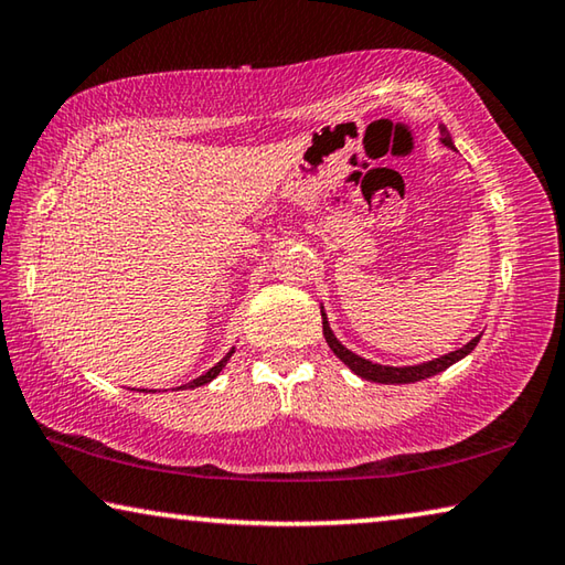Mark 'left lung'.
<instances>
[{
    "instance_id": "8db88e82",
    "label": "left lung",
    "mask_w": 565,
    "mask_h": 565,
    "mask_svg": "<svg viewBox=\"0 0 565 565\" xmlns=\"http://www.w3.org/2000/svg\"><path fill=\"white\" fill-rule=\"evenodd\" d=\"M440 132H443V142H445V146H447V148H455L450 132H447L445 125H440ZM321 324H324V339H327V344L331 347V352H334V354L339 356V360H342L354 374H360L362 380L380 382V384H409V382H419V380L433 377V374L445 372L447 366H452L455 362H460L462 356H468V354L472 352V349L478 347V342H480V337H476V339H470V342L465 344V347L455 349V352L443 354V356H437V360H429V362H423V364L387 366V364H374V362H370V360H364V356H360V354L349 352V349L334 337V331H331L329 321H327V315H324V309H321Z\"/></svg>"
}]
</instances>
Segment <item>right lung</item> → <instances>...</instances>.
I'll return each mask as SVG.
<instances>
[{"instance_id": "add662e5", "label": "right lung", "mask_w": 565, "mask_h": 565, "mask_svg": "<svg viewBox=\"0 0 565 565\" xmlns=\"http://www.w3.org/2000/svg\"><path fill=\"white\" fill-rule=\"evenodd\" d=\"M231 354H234V349H231V352L226 354V356H223V360L216 364V366H211V370L209 372H205V374H201V377L199 380H193V382H188V384H183V387H203V384H209L211 380H216L218 377V374H221V370H223V366H226V362L231 360ZM183 387H178V390H183Z\"/></svg>"}]
</instances>
